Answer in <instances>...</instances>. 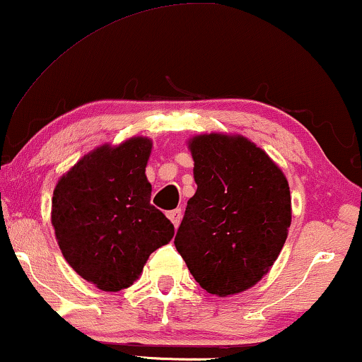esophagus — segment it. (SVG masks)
I'll use <instances>...</instances> for the list:
<instances>
[{"mask_svg":"<svg viewBox=\"0 0 362 362\" xmlns=\"http://www.w3.org/2000/svg\"><path fill=\"white\" fill-rule=\"evenodd\" d=\"M168 217H170V221L173 222V224H175V227H177V226H180V222H181L182 212H181V209L170 211V212H168Z\"/></svg>","mask_w":362,"mask_h":362,"instance_id":"esophagus-1","label":"esophagus"}]
</instances>
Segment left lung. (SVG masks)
Wrapping results in <instances>:
<instances>
[{
    "mask_svg": "<svg viewBox=\"0 0 362 362\" xmlns=\"http://www.w3.org/2000/svg\"><path fill=\"white\" fill-rule=\"evenodd\" d=\"M196 194L175 245L206 291L227 296L272 269L291 224L288 181L264 150L235 135L194 136Z\"/></svg>",
    "mask_w": 362,
    "mask_h": 362,
    "instance_id": "obj_1",
    "label": "left lung"
}]
</instances>
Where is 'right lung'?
Segmentation results:
<instances>
[{"mask_svg":"<svg viewBox=\"0 0 362 362\" xmlns=\"http://www.w3.org/2000/svg\"><path fill=\"white\" fill-rule=\"evenodd\" d=\"M151 140L103 145L77 161L52 196V226L67 264L103 291L128 288L175 226L151 206Z\"/></svg>","mask_w":362,"mask_h":362,"instance_id":"add662e5","label":"right lung"}]
</instances>
